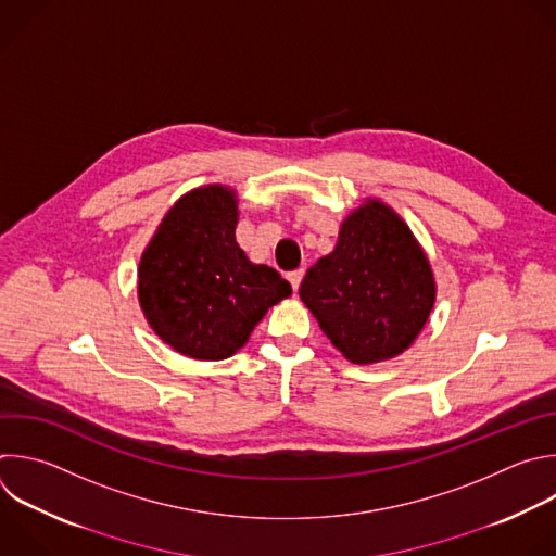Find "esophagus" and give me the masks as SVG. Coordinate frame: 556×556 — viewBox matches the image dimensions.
<instances>
[{"label":"esophagus","instance_id":"1","mask_svg":"<svg viewBox=\"0 0 556 556\" xmlns=\"http://www.w3.org/2000/svg\"><path fill=\"white\" fill-rule=\"evenodd\" d=\"M301 279H303V270H294V273H290V275H288V281H290V286H292V290H294V292L299 290Z\"/></svg>","mask_w":556,"mask_h":556}]
</instances>
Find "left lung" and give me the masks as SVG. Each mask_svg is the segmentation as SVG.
Here are the masks:
<instances>
[{"label": "left lung", "instance_id": "left-lung-1", "mask_svg": "<svg viewBox=\"0 0 556 556\" xmlns=\"http://www.w3.org/2000/svg\"><path fill=\"white\" fill-rule=\"evenodd\" d=\"M299 296L349 362L374 364L417 340L437 281L406 220L384 201L366 199L342 220L333 251L307 270Z\"/></svg>", "mask_w": 556, "mask_h": 556}]
</instances>
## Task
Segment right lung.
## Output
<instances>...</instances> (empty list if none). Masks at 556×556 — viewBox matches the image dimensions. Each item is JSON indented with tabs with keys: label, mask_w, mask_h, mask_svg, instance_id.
<instances>
[{
	"label": "right lung",
	"mask_w": 556,
	"mask_h": 556,
	"mask_svg": "<svg viewBox=\"0 0 556 556\" xmlns=\"http://www.w3.org/2000/svg\"><path fill=\"white\" fill-rule=\"evenodd\" d=\"M238 192L212 182L182 194L141 253L137 299L150 329L176 353L225 359L240 351L268 307L292 294L270 266L236 242Z\"/></svg>",
	"instance_id": "right-lung-1"
}]
</instances>
